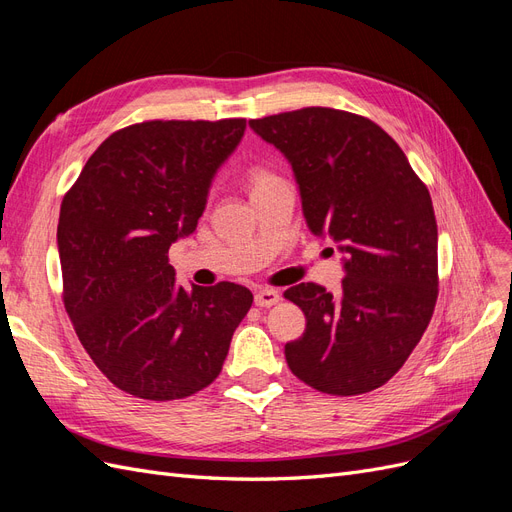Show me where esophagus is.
<instances>
[{
    "mask_svg": "<svg viewBox=\"0 0 512 512\" xmlns=\"http://www.w3.org/2000/svg\"><path fill=\"white\" fill-rule=\"evenodd\" d=\"M280 299H282V294L273 288H262L254 294V301L258 307H271L275 303H280Z\"/></svg>",
    "mask_w": 512,
    "mask_h": 512,
    "instance_id": "34e87169",
    "label": "esophagus"
}]
</instances>
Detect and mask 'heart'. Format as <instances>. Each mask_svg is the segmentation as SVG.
<instances>
[{
    "label": "heart",
    "instance_id": "heart-1",
    "mask_svg": "<svg viewBox=\"0 0 512 512\" xmlns=\"http://www.w3.org/2000/svg\"><path fill=\"white\" fill-rule=\"evenodd\" d=\"M275 175L271 173V170L262 168V166H254L247 170V185H250V190L254 192L256 188H260V185H265L267 181H271Z\"/></svg>",
    "mask_w": 512,
    "mask_h": 512
}]
</instances>
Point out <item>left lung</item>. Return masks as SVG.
Instances as JSON below:
<instances>
[{
    "instance_id": "8db88e82",
    "label": "left lung",
    "mask_w": 512,
    "mask_h": 512,
    "mask_svg": "<svg viewBox=\"0 0 512 512\" xmlns=\"http://www.w3.org/2000/svg\"><path fill=\"white\" fill-rule=\"evenodd\" d=\"M297 177L314 235L346 252L342 292L307 282L284 292L307 318L286 344L294 376L329 395L389 382L421 342L438 301V224L427 185L378 123L307 106L252 119Z\"/></svg>"
}]
</instances>
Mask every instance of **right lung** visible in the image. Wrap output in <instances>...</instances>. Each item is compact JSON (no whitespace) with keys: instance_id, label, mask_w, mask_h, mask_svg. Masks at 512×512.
<instances>
[{"instance_id":"add662e5","label":"right lung","mask_w":512,"mask_h":512,"mask_svg":"<svg viewBox=\"0 0 512 512\" xmlns=\"http://www.w3.org/2000/svg\"><path fill=\"white\" fill-rule=\"evenodd\" d=\"M245 119H151L91 153L59 211L61 297L83 348L117 389L149 401L203 391L252 307L245 286L185 290L168 247L194 232Z\"/></svg>"}]
</instances>
